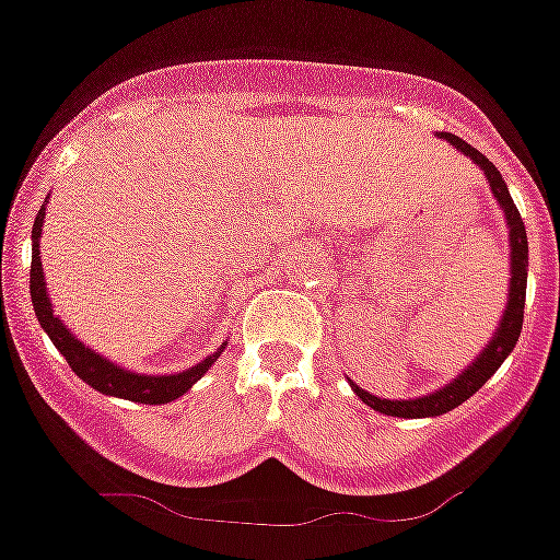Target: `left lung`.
<instances>
[{
  "label": "left lung",
  "instance_id": "8db88e82",
  "mask_svg": "<svg viewBox=\"0 0 560 560\" xmlns=\"http://www.w3.org/2000/svg\"><path fill=\"white\" fill-rule=\"evenodd\" d=\"M440 137L452 142L457 151H463L465 156H471V160L482 167L488 182H491L493 196H497L504 215H508V224H511V249H513L511 252V296H508V311H504L502 325H499L491 345H488L471 368L465 370L459 378H454L448 387L438 389V393L427 395V398L381 400L353 384L355 395H359L368 407H373L375 412L393 415V418H434V415L452 412V409L459 407L463 400H468L474 393H479V387H482L485 381L491 378V375L502 368V361L508 359V353L516 348L518 334H522V323H524V296H527V230H524L522 215H518L516 205H513L511 190H508V185L502 182V173L497 171V165H493L485 153H479L477 148H471L465 140L454 137V133L443 131Z\"/></svg>",
  "mask_w": 560,
  "mask_h": 560
}]
</instances>
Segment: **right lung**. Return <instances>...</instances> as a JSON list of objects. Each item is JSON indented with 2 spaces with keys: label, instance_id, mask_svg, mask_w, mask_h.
Wrapping results in <instances>:
<instances>
[{
  "label": "right lung",
  "instance_id": "right-lung-1",
  "mask_svg": "<svg viewBox=\"0 0 560 560\" xmlns=\"http://www.w3.org/2000/svg\"><path fill=\"white\" fill-rule=\"evenodd\" d=\"M42 224H44V207L36 212V221H33V264H30V300H33V308H36L38 323L47 330V336L52 339L58 350L63 353L67 364L72 368V373L78 378H83L92 389L103 395H114V398L137 400V404H167V400H176L179 395H185L187 389L212 368V361L219 359L215 355H207L201 364L190 370H182L176 375H140L128 373L122 368H114L112 361H106L103 355H97L95 350H89L86 345L69 334L67 325L52 314V305H49L47 289H44V271H42V252H38V237H42Z\"/></svg>",
  "mask_w": 560,
  "mask_h": 560
}]
</instances>
